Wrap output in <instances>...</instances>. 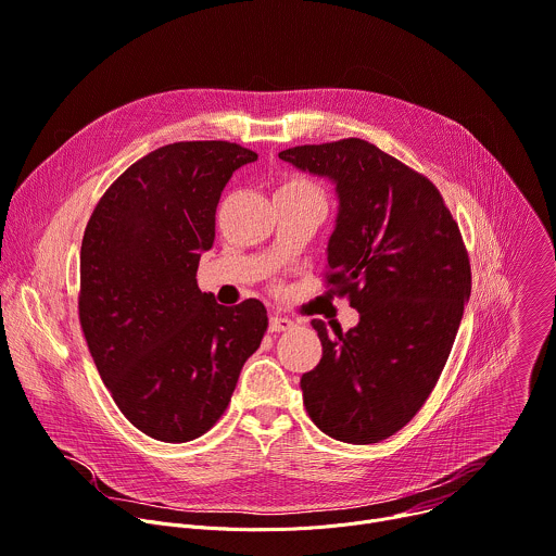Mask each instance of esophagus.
<instances>
[{"label": "esophagus", "instance_id": "obj_1", "mask_svg": "<svg viewBox=\"0 0 556 556\" xmlns=\"http://www.w3.org/2000/svg\"><path fill=\"white\" fill-rule=\"evenodd\" d=\"M295 326L293 319L289 317H282V315H271L269 317V330L271 332H285V330H291Z\"/></svg>", "mask_w": 556, "mask_h": 556}]
</instances>
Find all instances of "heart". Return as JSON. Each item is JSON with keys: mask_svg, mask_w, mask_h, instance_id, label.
Returning a JSON list of instances; mask_svg holds the SVG:
<instances>
[{"mask_svg": "<svg viewBox=\"0 0 556 556\" xmlns=\"http://www.w3.org/2000/svg\"><path fill=\"white\" fill-rule=\"evenodd\" d=\"M300 188H313V186L306 179H302V177H291L278 190H300Z\"/></svg>", "mask_w": 556, "mask_h": 556, "instance_id": "b5f03b06", "label": "heart"}]
</instances>
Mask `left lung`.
I'll list each match as a JSON object with an SVG mask.
<instances>
[{
    "instance_id": "left-lung-1",
    "label": "left lung",
    "mask_w": 556,
    "mask_h": 556,
    "mask_svg": "<svg viewBox=\"0 0 556 556\" xmlns=\"http://www.w3.org/2000/svg\"><path fill=\"white\" fill-rule=\"evenodd\" d=\"M278 157L336 184L326 282L359 311L336 336L311 321L321 359L300 379L304 407L330 438L370 445L416 416L445 368L471 295L469 254L438 188L375 144L346 138Z\"/></svg>"
}]
</instances>
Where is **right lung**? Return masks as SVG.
Here are the masks:
<instances>
[{"mask_svg": "<svg viewBox=\"0 0 556 556\" xmlns=\"http://www.w3.org/2000/svg\"><path fill=\"white\" fill-rule=\"evenodd\" d=\"M254 160L224 140L155 149L106 188L85 228V340L121 412L155 440L205 433L267 330L263 302L224 306L197 287L220 192Z\"/></svg>", "mask_w": 556, "mask_h": 556, "instance_id": "1", "label": "right lung"}]
</instances>
